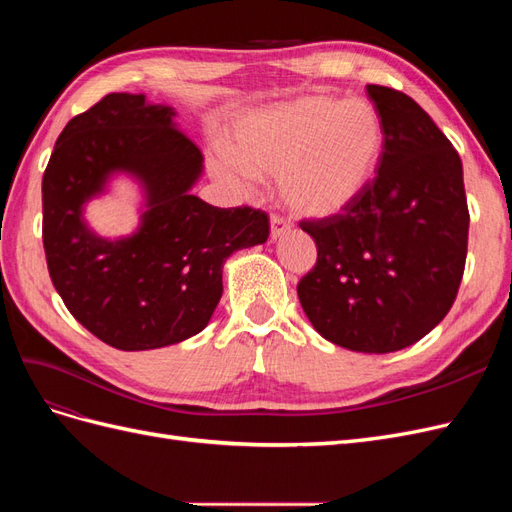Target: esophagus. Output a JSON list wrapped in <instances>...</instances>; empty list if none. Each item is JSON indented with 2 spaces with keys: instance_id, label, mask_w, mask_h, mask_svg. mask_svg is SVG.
I'll use <instances>...</instances> for the list:
<instances>
[{
  "instance_id": "esophagus-1",
  "label": "esophagus",
  "mask_w": 512,
  "mask_h": 512,
  "mask_svg": "<svg viewBox=\"0 0 512 512\" xmlns=\"http://www.w3.org/2000/svg\"><path fill=\"white\" fill-rule=\"evenodd\" d=\"M292 224L286 218H280V215H273L271 218V239L277 241L280 237H284L286 232H290Z\"/></svg>"
}]
</instances>
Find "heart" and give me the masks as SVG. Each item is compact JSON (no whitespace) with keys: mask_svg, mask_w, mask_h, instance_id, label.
Here are the masks:
<instances>
[{"mask_svg":"<svg viewBox=\"0 0 512 512\" xmlns=\"http://www.w3.org/2000/svg\"><path fill=\"white\" fill-rule=\"evenodd\" d=\"M384 132L365 100L303 96L241 115L230 151L211 170L239 192L258 177L280 175L284 203L305 218H331L361 198L382 158Z\"/></svg>","mask_w":512,"mask_h":512,"instance_id":"b5f03b06","label":"heart"}]
</instances>
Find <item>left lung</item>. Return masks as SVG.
<instances>
[{"mask_svg":"<svg viewBox=\"0 0 512 512\" xmlns=\"http://www.w3.org/2000/svg\"><path fill=\"white\" fill-rule=\"evenodd\" d=\"M382 123L378 175L346 211L301 222L318 260L297 286L314 329L369 354L416 344L453 307L468 254L459 153L410 96L367 85Z\"/></svg>","mask_w":512,"mask_h":512,"instance_id":"1","label":"left lung"}]
</instances>
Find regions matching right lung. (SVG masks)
<instances>
[{
    "instance_id": "add662e5",
    "label": "right lung",
    "mask_w": 512,
    "mask_h": 512,
    "mask_svg": "<svg viewBox=\"0 0 512 512\" xmlns=\"http://www.w3.org/2000/svg\"><path fill=\"white\" fill-rule=\"evenodd\" d=\"M166 104L108 94L68 121L42 177L46 265L70 314L117 350H153L203 331L222 297L230 254L269 239L252 207L220 209L190 194L203 153ZM117 172L146 192L142 226L102 240L82 220L84 203Z\"/></svg>"
}]
</instances>
